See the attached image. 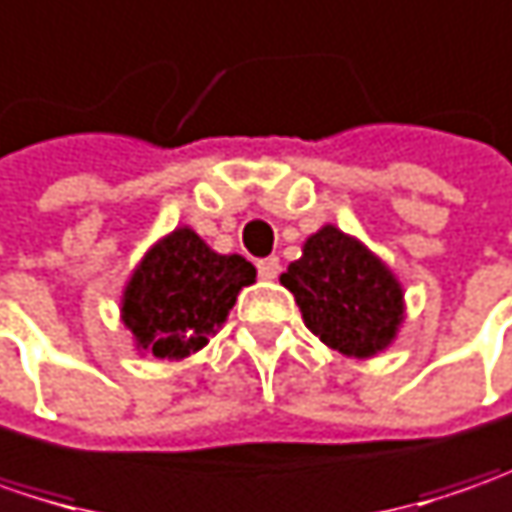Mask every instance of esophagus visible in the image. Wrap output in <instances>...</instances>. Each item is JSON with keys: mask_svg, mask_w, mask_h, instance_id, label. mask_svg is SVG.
I'll return each instance as SVG.
<instances>
[{"mask_svg": "<svg viewBox=\"0 0 512 512\" xmlns=\"http://www.w3.org/2000/svg\"><path fill=\"white\" fill-rule=\"evenodd\" d=\"M257 275L263 280H275L280 275V260L278 257H263L257 260Z\"/></svg>", "mask_w": 512, "mask_h": 512, "instance_id": "34e87169", "label": "esophagus"}]
</instances>
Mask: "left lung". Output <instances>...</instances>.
Here are the masks:
<instances>
[{"label":"left lung","instance_id":"left-lung-1","mask_svg":"<svg viewBox=\"0 0 512 512\" xmlns=\"http://www.w3.org/2000/svg\"><path fill=\"white\" fill-rule=\"evenodd\" d=\"M280 283L295 295L303 323L346 358H375L404 323V286L367 246L326 223Z\"/></svg>","mask_w":512,"mask_h":512}]
</instances>
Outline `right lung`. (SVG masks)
<instances>
[{"mask_svg":"<svg viewBox=\"0 0 512 512\" xmlns=\"http://www.w3.org/2000/svg\"><path fill=\"white\" fill-rule=\"evenodd\" d=\"M255 278L246 257L220 255L194 229L180 226L134 266L120 298V321L137 352L180 361L209 344L240 289Z\"/></svg>","mask_w":512,"mask_h":512,"instance_id":"1","label":"right lung"}]
</instances>
